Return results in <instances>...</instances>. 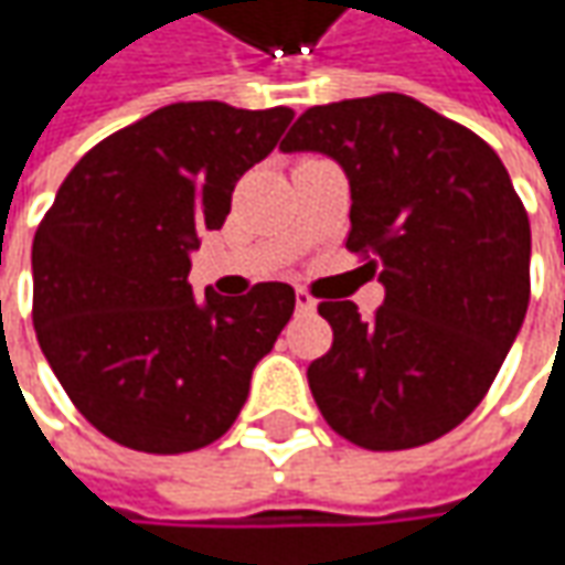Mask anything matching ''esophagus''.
Listing matches in <instances>:
<instances>
[{
    "label": "esophagus",
    "instance_id": "34e87169",
    "mask_svg": "<svg viewBox=\"0 0 565 565\" xmlns=\"http://www.w3.org/2000/svg\"><path fill=\"white\" fill-rule=\"evenodd\" d=\"M295 308H298V315H315L317 311L315 295L308 292V289H295Z\"/></svg>",
    "mask_w": 565,
    "mask_h": 565
}]
</instances>
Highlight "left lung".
<instances>
[{
	"label": "left lung",
	"mask_w": 565,
	"mask_h": 565,
	"mask_svg": "<svg viewBox=\"0 0 565 565\" xmlns=\"http://www.w3.org/2000/svg\"><path fill=\"white\" fill-rule=\"evenodd\" d=\"M352 188L345 248L386 298L320 301L333 345L308 383L327 424L374 452L449 434L488 396L532 295V226L507 166L466 125L405 94L305 109L286 141Z\"/></svg>",
	"instance_id": "8db88e82"
}]
</instances>
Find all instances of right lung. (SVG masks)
Returning a JSON list of instances; mask_svg holds the SVG:
<instances>
[{
	"label": "right lung",
	"mask_w": 565,
	"mask_h": 565,
	"mask_svg": "<svg viewBox=\"0 0 565 565\" xmlns=\"http://www.w3.org/2000/svg\"><path fill=\"white\" fill-rule=\"evenodd\" d=\"M292 116L216 99L163 106L90 147L40 220L33 330L68 399L109 440L175 456L238 418L295 289L194 298L188 250L226 223L235 182Z\"/></svg>",
	"instance_id": "add662e5"
}]
</instances>
